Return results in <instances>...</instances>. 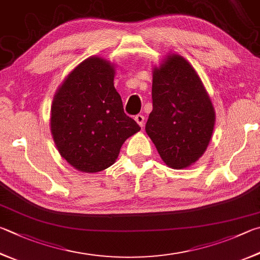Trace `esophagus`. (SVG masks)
Masks as SVG:
<instances>
[{
    "mask_svg": "<svg viewBox=\"0 0 260 260\" xmlns=\"http://www.w3.org/2000/svg\"><path fill=\"white\" fill-rule=\"evenodd\" d=\"M135 121L138 122V124H139L141 127H143V126H144V116H142V115L135 116Z\"/></svg>",
    "mask_w": 260,
    "mask_h": 260,
    "instance_id": "obj_1",
    "label": "esophagus"
}]
</instances>
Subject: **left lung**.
Segmentation results:
<instances>
[{
    "label": "left lung",
    "mask_w": 260,
    "mask_h": 260,
    "mask_svg": "<svg viewBox=\"0 0 260 260\" xmlns=\"http://www.w3.org/2000/svg\"><path fill=\"white\" fill-rule=\"evenodd\" d=\"M152 106L145 132L162 161L174 169L196 164L215 127L210 96L196 69L171 53L152 72Z\"/></svg>",
    "instance_id": "left-lung-1"
}]
</instances>
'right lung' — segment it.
Returning a JSON list of instances; mask_svg holds the SVG:
<instances>
[{
  "mask_svg": "<svg viewBox=\"0 0 260 260\" xmlns=\"http://www.w3.org/2000/svg\"><path fill=\"white\" fill-rule=\"evenodd\" d=\"M115 64L92 55L70 72L51 106V134L59 153L83 173L114 165L121 145L141 127L127 116L114 86Z\"/></svg>",
  "mask_w": 260,
  "mask_h": 260,
  "instance_id": "1",
  "label": "right lung"
}]
</instances>
